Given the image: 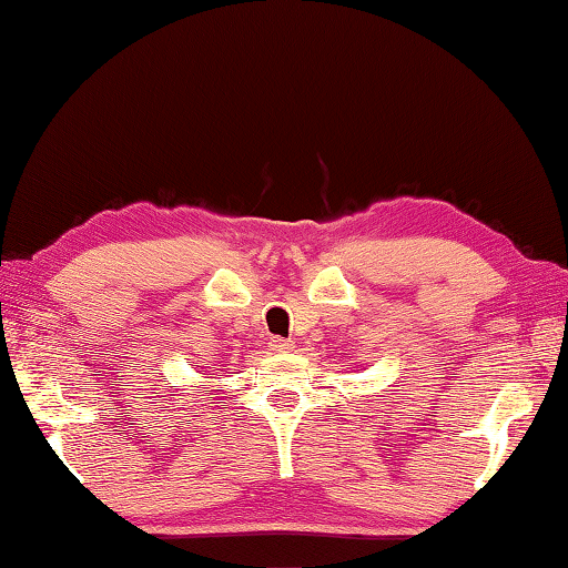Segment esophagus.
I'll list each match as a JSON object with an SVG mask.
<instances>
[{
    "label": "esophagus",
    "mask_w": 568,
    "mask_h": 568,
    "mask_svg": "<svg viewBox=\"0 0 568 568\" xmlns=\"http://www.w3.org/2000/svg\"><path fill=\"white\" fill-rule=\"evenodd\" d=\"M268 346H272V352H290V349H294V344L290 339H282V336H274V339L268 342Z\"/></svg>",
    "instance_id": "esophagus-1"
}]
</instances>
